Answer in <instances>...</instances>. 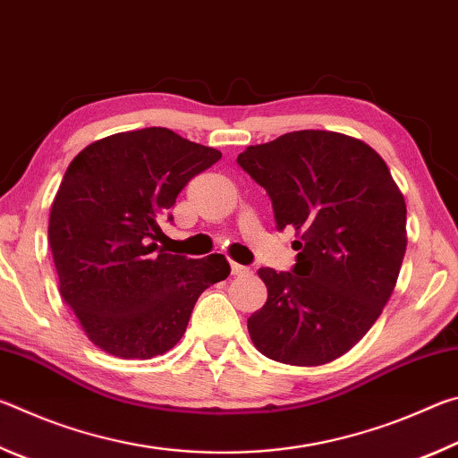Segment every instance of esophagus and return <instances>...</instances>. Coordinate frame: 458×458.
<instances>
[{
    "label": "esophagus",
    "instance_id": "esophagus-1",
    "mask_svg": "<svg viewBox=\"0 0 458 458\" xmlns=\"http://www.w3.org/2000/svg\"><path fill=\"white\" fill-rule=\"evenodd\" d=\"M230 270H232V275H234V276H242V275H248V273H250V268H248V267H242V265H236V262H232V265H230Z\"/></svg>",
    "mask_w": 458,
    "mask_h": 458
}]
</instances>
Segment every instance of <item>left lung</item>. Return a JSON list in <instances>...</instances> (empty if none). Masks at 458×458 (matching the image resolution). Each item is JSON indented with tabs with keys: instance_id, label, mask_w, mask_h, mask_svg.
<instances>
[{
	"instance_id": "obj_1",
	"label": "left lung",
	"mask_w": 458,
	"mask_h": 458,
	"mask_svg": "<svg viewBox=\"0 0 458 458\" xmlns=\"http://www.w3.org/2000/svg\"><path fill=\"white\" fill-rule=\"evenodd\" d=\"M236 161L267 190L276 230L299 234L293 270H259L268 299L248 319L254 345L291 366L337 360L366 335L396 286L404 196L369 145L333 131H293L248 147Z\"/></svg>"
}]
</instances>
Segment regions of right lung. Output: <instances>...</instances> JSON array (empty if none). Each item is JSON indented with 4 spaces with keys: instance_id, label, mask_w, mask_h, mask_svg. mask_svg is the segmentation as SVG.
<instances>
[{
    "instance_id": "obj_1",
    "label": "right lung",
    "mask_w": 458,
    "mask_h": 458,
    "mask_svg": "<svg viewBox=\"0 0 458 458\" xmlns=\"http://www.w3.org/2000/svg\"><path fill=\"white\" fill-rule=\"evenodd\" d=\"M220 157L165 127H147L100 139L71 161L48 242L62 299L103 352L123 360L169 352L199 294L230 275L222 254L196 260L153 242L177 193Z\"/></svg>"
}]
</instances>
